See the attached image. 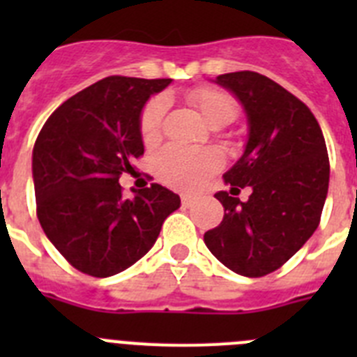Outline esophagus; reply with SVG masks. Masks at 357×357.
Masks as SVG:
<instances>
[{
    "instance_id": "1",
    "label": "esophagus",
    "mask_w": 357,
    "mask_h": 357,
    "mask_svg": "<svg viewBox=\"0 0 357 357\" xmlns=\"http://www.w3.org/2000/svg\"><path fill=\"white\" fill-rule=\"evenodd\" d=\"M193 204H195L193 197H188V195H184V197H182V206H184V207H191Z\"/></svg>"
}]
</instances>
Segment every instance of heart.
<instances>
[{
	"instance_id": "b5f03b06",
	"label": "heart",
	"mask_w": 357,
	"mask_h": 357,
	"mask_svg": "<svg viewBox=\"0 0 357 357\" xmlns=\"http://www.w3.org/2000/svg\"><path fill=\"white\" fill-rule=\"evenodd\" d=\"M185 100L198 112L209 128H223L238 116V103L229 93L214 87H198L185 94ZM166 100H151L141 116V135L146 144H153L160 137ZM223 166V157L213 148L185 150L169 146L159 153L155 160L157 176L166 185L178 191H195Z\"/></svg>"
}]
</instances>
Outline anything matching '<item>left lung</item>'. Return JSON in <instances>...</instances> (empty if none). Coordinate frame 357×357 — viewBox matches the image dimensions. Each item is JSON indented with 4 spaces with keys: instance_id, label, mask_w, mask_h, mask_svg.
I'll return each instance as SVG.
<instances>
[{
    "instance_id": "obj_1",
    "label": "left lung",
    "mask_w": 357,
    "mask_h": 357,
    "mask_svg": "<svg viewBox=\"0 0 357 357\" xmlns=\"http://www.w3.org/2000/svg\"><path fill=\"white\" fill-rule=\"evenodd\" d=\"M214 82L245 109L248 141L223 175L230 191L214 195L225 214L204 241L232 272L263 277L301 250L320 223L329 189L326 139L307 105L264 75L225 73ZM243 187L252 191L247 202L237 198Z\"/></svg>"
}]
</instances>
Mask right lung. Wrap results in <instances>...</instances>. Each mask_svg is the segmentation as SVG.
Listing matches in <instances>:
<instances>
[{
    "instance_id": "obj_1",
    "label": "right lung",
    "mask_w": 357,
    "mask_h": 357,
    "mask_svg": "<svg viewBox=\"0 0 357 357\" xmlns=\"http://www.w3.org/2000/svg\"><path fill=\"white\" fill-rule=\"evenodd\" d=\"M169 82L103 78L66 100L37 135V218L53 247L87 275H116L139 261L181 207V197L160 184L132 189V198L119 185L144 153L143 107Z\"/></svg>"
}]
</instances>
